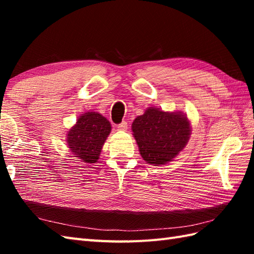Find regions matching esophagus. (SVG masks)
Segmentation results:
<instances>
[{"mask_svg":"<svg viewBox=\"0 0 254 254\" xmlns=\"http://www.w3.org/2000/svg\"><path fill=\"white\" fill-rule=\"evenodd\" d=\"M117 127H118L119 131H127V122L123 121L120 124H118Z\"/></svg>","mask_w":254,"mask_h":254,"instance_id":"34e87169","label":"esophagus"}]
</instances>
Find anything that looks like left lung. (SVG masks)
I'll use <instances>...</instances> for the list:
<instances>
[{
	"instance_id": "1",
	"label": "left lung",
	"mask_w": 254,
	"mask_h": 254,
	"mask_svg": "<svg viewBox=\"0 0 254 254\" xmlns=\"http://www.w3.org/2000/svg\"><path fill=\"white\" fill-rule=\"evenodd\" d=\"M133 136L139 153L148 164L169 163L186 147L191 135V124L180 111H163L149 107L132 123Z\"/></svg>"
}]
</instances>
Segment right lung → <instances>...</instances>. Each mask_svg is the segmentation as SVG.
Here are the masks:
<instances>
[{"instance_id":"1","label":"right lung","mask_w":254,"mask_h":254,"mask_svg":"<svg viewBox=\"0 0 254 254\" xmlns=\"http://www.w3.org/2000/svg\"><path fill=\"white\" fill-rule=\"evenodd\" d=\"M111 132V124L100 113L87 111L79 116L66 134V142L74 157L83 163L94 164L99 159L101 148Z\"/></svg>"}]
</instances>
